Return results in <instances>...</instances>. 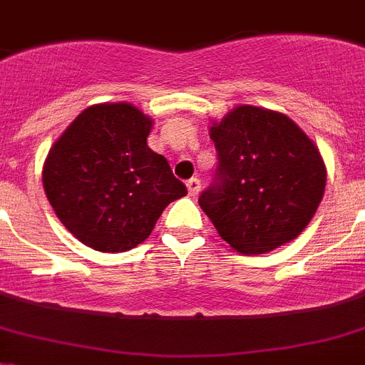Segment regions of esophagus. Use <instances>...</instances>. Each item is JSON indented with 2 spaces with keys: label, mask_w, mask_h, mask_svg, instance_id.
I'll use <instances>...</instances> for the list:
<instances>
[{
  "label": "esophagus",
  "mask_w": 365,
  "mask_h": 365,
  "mask_svg": "<svg viewBox=\"0 0 365 365\" xmlns=\"http://www.w3.org/2000/svg\"><path fill=\"white\" fill-rule=\"evenodd\" d=\"M186 186H188V194L190 197H195V195L200 194V190H201V180L197 179V177H192V179L186 182Z\"/></svg>",
  "instance_id": "obj_1"
}]
</instances>
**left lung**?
I'll list each match as a JSON object with an SVG mask.
<instances>
[{
  "label": "left lung",
  "mask_w": 365,
  "mask_h": 365,
  "mask_svg": "<svg viewBox=\"0 0 365 365\" xmlns=\"http://www.w3.org/2000/svg\"><path fill=\"white\" fill-rule=\"evenodd\" d=\"M218 168L200 207L240 254H264L297 239L323 200L327 170L287 115L239 106L210 128Z\"/></svg>",
  "instance_id": "obj_1"
}]
</instances>
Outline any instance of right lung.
<instances>
[{"instance_id": "add662e5", "label": "right lung", "mask_w": 365, "mask_h": 365, "mask_svg": "<svg viewBox=\"0 0 365 365\" xmlns=\"http://www.w3.org/2000/svg\"><path fill=\"white\" fill-rule=\"evenodd\" d=\"M150 126L132 104H98L81 111L48 153V201L61 224L96 252L141 244L162 210L186 195L168 160L147 147Z\"/></svg>"}]
</instances>
